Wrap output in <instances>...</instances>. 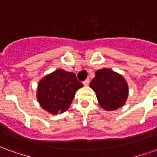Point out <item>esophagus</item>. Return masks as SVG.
Wrapping results in <instances>:
<instances>
[{
    "label": "esophagus",
    "instance_id": "obj_1",
    "mask_svg": "<svg viewBox=\"0 0 157 157\" xmlns=\"http://www.w3.org/2000/svg\"><path fill=\"white\" fill-rule=\"evenodd\" d=\"M89 83H90L89 79H86V81H84V82H83V84H84V86H87L89 85Z\"/></svg>",
    "mask_w": 157,
    "mask_h": 157
}]
</instances>
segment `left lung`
I'll return each instance as SVG.
<instances>
[{
	"instance_id": "1",
	"label": "left lung",
	"mask_w": 157,
	"mask_h": 157,
	"mask_svg": "<svg viewBox=\"0 0 157 157\" xmlns=\"http://www.w3.org/2000/svg\"><path fill=\"white\" fill-rule=\"evenodd\" d=\"M90 87L96 92L99 105L106 111H113L124 105L128 96V86L124 76L109 68L100 69Z\"/></svg>"
}]
</instances>
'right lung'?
Returning <instances> with one entry per match:
<instances>
[{"label":"right lung","mask_w":157,"mask_h":157,"mask_svg":"<svg viewBox=\"0 0 157 157\" xmlns=\"http://www.w3.org/2000/svg\"><path fill=\"white\" fill-rule=\"evenodd\" d=\"M82 86L74 73L59 69L39 81L37 99L45 111L51 114L62 113L70 108L75 92Z\"/></svg>","instance_id":"obj_1"}]
</instances>
